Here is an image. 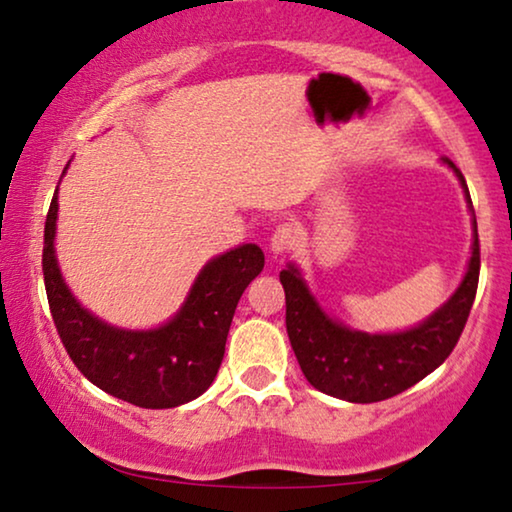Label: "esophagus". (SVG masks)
Here are the masks:
<instances>
[{"label":"esophagus","mask_w":512,"mask_h":512,"mask_svg":"<svg viewBox=\"0 0 512 512\" xmlns=\"http://www.w3.org/2000/svg\"><path fill=\"white\" fill-rule=\"evenodd\" d=\"M296 240H298L296 226H293L291 221H282L275 230H272V235H270L272 254H284V251L293 249Z\"/></svg>","instance_id":"34e87169"}]
</instances>
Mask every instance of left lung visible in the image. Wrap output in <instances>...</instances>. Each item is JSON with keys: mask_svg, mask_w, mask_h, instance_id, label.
Returning a JSON list of instances; mask_svg holds the SVG:
<instances>
[{"mask_svg": "<svg viewBox=\"0 0 512 512\" xmlns=\"http://www.w3.org/2000/svg\"><path fill=\"white\" fill-rule=\"evenodd\" d=\"M464 186V174L443 158ZM480 277V240L473 214V254L464 282L429 319L403 333L370 335L338 324L321 310L296 265L279 272L286 293V333L300 370L314 389L349 403H377L391 398L433 373L452 354L471 314Z\"/></svg>", "mask_w": 512, "mask_h": 512, "instance_id": "8db88e82", "label": "left lung"}]
</instances>
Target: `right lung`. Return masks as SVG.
Here are the masks:
<instances>
[{
  "label": "right lung",
  "instance_id": "right-lung-1",
  "mask_svg": "<svg viewBox=\"0 0 512 512\" xmlns=\"http://www.w3.org/2000/svg\"><path fill=\"white\" fill-rule=\"evenodd\" d=\"M55 221L58 191L46 214L41 268L55 328L74 366L95 387L139 408H177L207 391L226 352L237 300L263 270V251L242 244L212 258L167 324L125 331L83 310L67 289L53 247Z\"/></svg>",
  "mask_w": 512,
  "mask_h": 512
}]
</instances>
